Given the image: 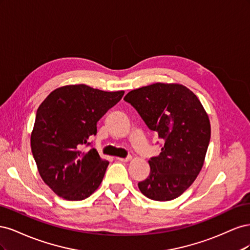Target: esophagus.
Instances as JSON below:
<instances>
[{
  "label": "esophagus",
  "instance_id": "esophagus-1",
  "mask_svg": "<svg viewBox=\"0 0 250 250\" xmlns=\"http://www.w3.org/2000/svg\"><path fill=\"white\" fill-rule=\"evenodd\" d=\"M131 158H132V157H131L130 155H128L127 157H124V158H123V157H117V160L120 161V162H128V161H130Z\"/></svg>",
  "mask_w": 250,
  "mask_h": 250
}]
</instances>
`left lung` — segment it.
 <instances>
[{"label": "left lung", "mask_w": 250, "mask_h": 250, "mask_svg": "<svg viewBox=\"0 0 250 250\" xmlns=\"http://www.w3.org/2000/svg\"><path fill=\"white\" fill-rule=\"evenodd\" d=\"M124 100L163 140L160 155L148 162L149 176L138 184L140 191L156 201L177 198L203 166L210 139L208 113L192 90L173 83L133 89Z\"/></svg>", "instance_id": "obj_1"}]
</instances>
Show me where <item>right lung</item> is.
<instances>
[{"mask_svg": "<svg viewBox=\"0 0 250 250\" xmlns=\"http://www.w3.org/2000/svg\"><path fill=\"white\" fill-rule=\"evenodd\" d=\"M85 84L56 88L36 111L31 150L44 184L59 197L83 200L100 186L108 162L90 146L97 123L122 99Z\"/></svg>", "mask_w": 250, "mask_h": 250, "instance_id": "add662e5", "label": "right lung"}]
</instances>
